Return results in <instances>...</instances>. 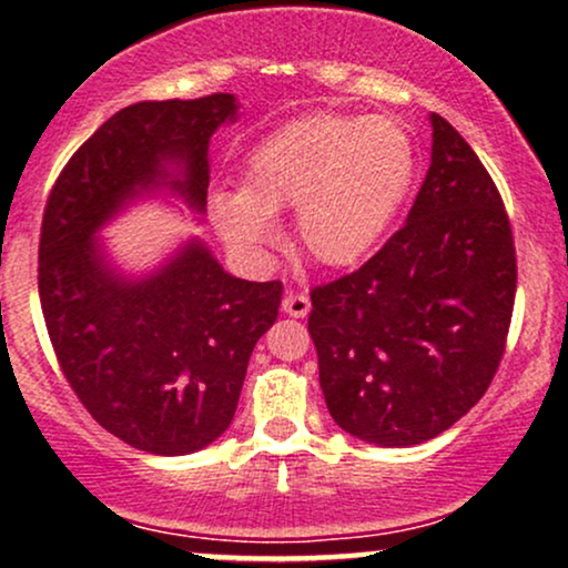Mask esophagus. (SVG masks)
Wrapping results in <instances>:
<instances>
[{
  "mask_svg": "<svg viewBox=\"0 0 568 568\" xmlns=\"http://www.w3.org/2000/svg\"><path fill=\"white\" fill-rule=\"evenodd\" d=\"M310 298L304 296V293H288V296L283 298V312L291 317H306L310 315Z\"/></svg>",
  "mask_w": 568,
  "mask_h": 568,
  "instance_id": "1",
  "label": "esophagus"
}]
</instances>
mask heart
Here are the masks:
<instances>
[{"instance_id":"heart-1","label":"heart","mask_w":568,"mask_h":568,"mask_svg":"<svg viewBox=\"0 0 568 568\" xmlns=\"http://www.w3.org/2000/svg\"><path fill=\"white\" fill-rule=\"evenodd\" d=\"M416 143L389 116L310 114L266 135L245 160L243 189L211 194V219L243 256L280 243V213L312 262L349 270L395 224L416 181Z\"/></svg>"}]
</instances>
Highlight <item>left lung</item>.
<instances>
[{"mask_svg":"<svg viewBox=\"0 0 568 568\" xmlns=\"http://www.w3.org/2000/svg\"><path fill=\"white\" fill-rule=\"evenodd\" d=\"M429 171L406 224L352 275L312 291L325 406L374 446L425 443L484 397L505 352L515 247L484 162L429 114Z\"/></svg>","mask_w":568,"mask_h":568,"instance_id":"left-lung-1","label":"left lung"}]
</instances>
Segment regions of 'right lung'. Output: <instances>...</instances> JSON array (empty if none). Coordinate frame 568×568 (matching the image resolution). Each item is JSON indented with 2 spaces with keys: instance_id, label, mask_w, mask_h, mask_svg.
I'll return each mask as SVG.
<instances>
[{
  "instance_id": "right-lung-1",
  "label": "right lung",
  "mask_w": 568,
  "mask_h": 568,
  "mask_svg": "<svg viewBox=\"0 0 568 568\" xmlns=\"http://www.w3.org/2000/svg\"><path fill=\"white\" fill-rule=\"evenodd\" d=\"M237 112L232 93L125 106L77 149L44 207L39 302L58 363L98 425L149 454H194L226 433L283 285L230 275L202 237L128 272L101 232L158 197L202 224L211 139Z\"/></svg>"
}]
</instances>
